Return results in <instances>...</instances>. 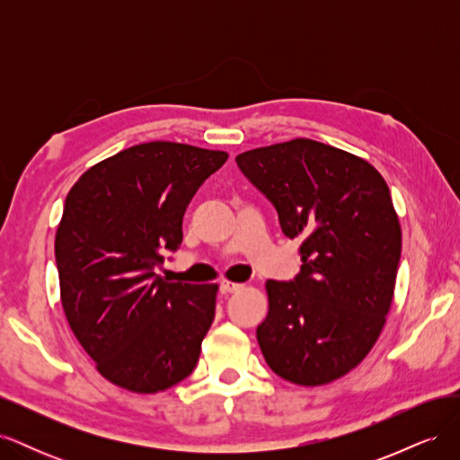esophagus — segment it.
Masks as SVG:
<instances>
[{"label":"esophagus","instance_id":"1","mask_svg":"<svg viewBox=\"0 0 460 460\" xmlns=\"http://www.w3.org/2000/svg\"><path fill=\"white\" fill-rule=\"evenodd\" d=\"M243 288V284L238 282H230V280H222L220 282V291L222 294H235V291H240Z\"/></svg>","mask_w":460,"mask_h":460}]
</instances>
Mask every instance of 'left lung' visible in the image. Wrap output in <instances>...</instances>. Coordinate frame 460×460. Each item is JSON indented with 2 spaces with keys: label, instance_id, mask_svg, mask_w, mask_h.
I'll list each match as a JSON object with an SVG mask.
<instances>
[{
  "label": "left lung",
  "instance_id": "left-lung-1",
  "mask_svg": "<svg viewBox=\"0 0 460 460\" xmlns=\"http://www.w3.org/2000/svg\"><path fill=\"white\" fill-rule=\"evenodd\" d=\"M235 163L276 207L282 232L301 240L296 280L264 286L262 357L291 384L338 380L370 353L394 301L401 225L385 180L368 161L307 137Z\"/></svg>",
  "mask_w": 460,
  "mask_h": 460
}]
</instances>
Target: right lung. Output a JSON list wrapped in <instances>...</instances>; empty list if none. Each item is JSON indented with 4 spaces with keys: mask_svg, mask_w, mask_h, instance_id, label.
<instances>
[{
    "mask_svg": "<svg viewBox=\"0 0 460 460\" xmlns=\"http://www.w3.org/2000/svg\"><path fill=\"white\" fill-rule=\"evenodd\" d=\"M226 159L147 142L93 164L68 191L55 234L61 305L111 384L157 394L196 368L218 286L166 282L155 270L182 243L191 198Z\"/></svg>",
    "mask_w": 460,
    "mask_h": 460,
    "instance_id": "right-lung-1",
    "label": "right lung"
}]
</instances>
